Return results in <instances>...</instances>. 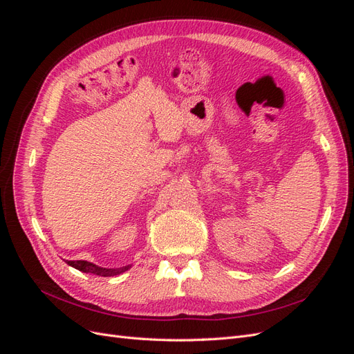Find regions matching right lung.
<instances>
[{
  "instance_id": "right-lung-1",
  "label": "right lung",
  "mask_w": 354,
  "mask_h": 354,
  "mask_svg": "<svg viewBox=\"0 0 354 354\" xmlns=\"http://www.w3.org/2000/svg\"><path fill=\"white\" fill-rule=\"evenodd\" d=\"M69 266L75 267V269L84 272V273H93V274H97V276H115V274H120L125 270L130 269V266H125V267H120V269H104V267H99L95 266L90 261H68Z\"/></svg>"
}]
</instances>
